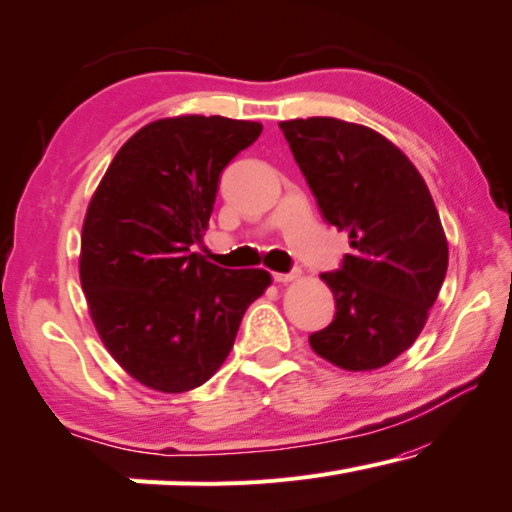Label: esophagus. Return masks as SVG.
Instances as JSON below:
<instances>
[{
    "label": "esophagus",
    "instance_id": "34e87169",
    "mask_svg": "<svg viewBox=\"0 0 512 512\" xmlns=\"http://www.w3.org/2000/svg\"><path fill=\"white\" fill-rule=\"evenodd\" d=\"M273 280L282 282V285H287V282L296 280V273H273Z\"/></svg>",
    "mask_w": 512,
    "mask_h": 512
}]
</instances>
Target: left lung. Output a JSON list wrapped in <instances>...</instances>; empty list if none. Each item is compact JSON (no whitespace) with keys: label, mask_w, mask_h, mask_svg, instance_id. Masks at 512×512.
I'll return each instance as SVG.
<instances>
[{"label":"left lung","mask_w":512,"mask_h":512,"mask_svg":"<svg viewBox=\"0 0 512 512\" xmlns=\"http://www.w3.org/2000/svg\"><path fill=\"white\" fill-rule=\"evenodd\" d=\"M280 129L323 218L353 248L342 269L321 273L335 319L312 332V351L346 371L385 367L424 330L449 264L431 191L412 161L369 127L296 118Z\"/></svg>","instance_id":"left-lung-1"}]
</instances>
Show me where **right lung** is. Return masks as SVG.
<instances>
[{
  "instance_id": "add662e5",
  "label": "right lung",
  "mask_w": 512,
  "mask_h": 512,
  "mask_svg": "<svg viewBox=\"0 0 512 512\" xmlns=\"http://www.w3.org/2000/svg\"><path fill=\"white\" fill-rule=\"evenodd\" d=\"M259 134V123L223 116L154 120L118 150L88 202L81 289L111 358L145 387L180 394L207 383L271 285L262 269L191 253L223 168Z\"/></svg>"
}]
</instances>
